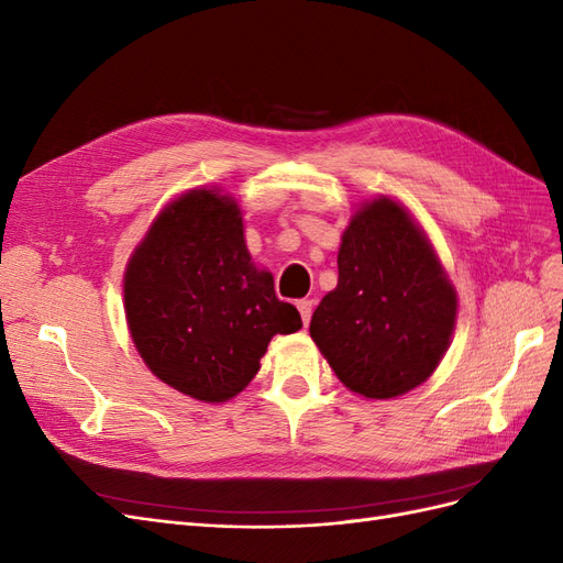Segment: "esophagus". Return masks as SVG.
I'll list each match as a JSON object with an SVG mask.
<instances>
[{"mask_svg":"<svg viewBox=\"0 0 563 563\" xmlns=\"http://www.w3.org/2000/svg\"><path fill=\"white\" fill-rule=\"evenodd\" d=\"M298 312H300V319L305 327H308L310 319H312V300H300L298 302Z\"/></svg>","mask_w":563,"mask_h":563,"instance_id":"obj_1","label":"esophagus"}]
</instances>
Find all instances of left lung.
I'll return each instance as SVG.
<instances>
[{"label": "left lung", "mask_w": 563, "mask_h": 563, "mask_svg": "<svg viewBox=\"0 0 563 563\" xmlns=\"http://www.w3.org/2000/svg\"><path fill=\"white\" fill-rule=\"evenodd\" d=\"M457 294L430 236L387 195L350 216L338 286L310 321L338 380L364 399H395L437 371L451 345Z\"/></svg>", "instance_id": "left-lung-1"}]
</instances>
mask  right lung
<instances>
[{"label": "right lung", "mask_w": 563, "mask_h": 563, "mask_svg": "<svg viewBox=\"0 0 563 563\" xmlns=\"http://www.w3.org/2000/svg\"><path fill=\"white\" fill-rule=\"evenodd\" d=\"M129 333L155 376L203 404H223L255 378L269 340L302 329L251 261L236 199L201 185L172 199L124 272Z\"/></svg>", "instance_id": "obj_1"}]
</instances>
